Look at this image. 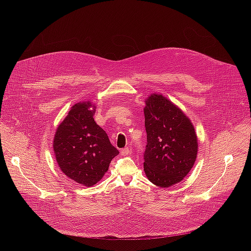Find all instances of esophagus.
<instances>
[{"label": "esophagus", "mask_w": 251, "mask_h": 251, "mask_svg": "<svg viewBox=\"0 0 251 251\" xmlns=\"http://www.w3.org/2000/svg\"><path fill=\"white\" fill-rule=\"evenodd\" d=\"M120 153H121L122 156H127V155L130 154V151H129L128 148H124V149H122V150L120 151Z\"/></svg>", "instance_id": "34e87169"}]
</instances>
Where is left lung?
Returning <instances> with one entry per match:
<instances>
[{"label":"left lung","instance_id":"left-lung-1","mask_svg":"<svg viewBox=\"0 0 251 251\" xmlns=\"http://www.w3.org/2000/svg\"><path fill=\"white\" fill-rule=\"evenodd\" d=\"M145 102L144 171L151 183L169 188L183 181L192 170L198 136L190 118L167 97L153 93Z\"/></svg>","mask_w":251,"mask_h":251}]
</instances>
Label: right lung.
<instances>
[{
	"mask_svg": "<svg viewBox=\"0 0 251 251\" xmlns=\"http://www.w3.org/2000/svg\"><path fill=\"white\" fill-rule=\"evenodd\" d=\"M94 112L95 104L90 101L75 104L58 125L52 144L61 172L85 187L99 182L119 154L94 121Z\"/></svg>",
	"mask_w": 251,
	"mask_h": 251,
	"instance_id": "1",
	"label": "right lung"
}]
</instances>
